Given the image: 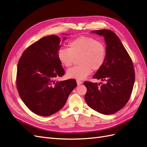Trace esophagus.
<instances>
[{"label": "esophagus", "mask_w": 147, "mask_h": 147, "mask_svg": "<svg viewBox=\"0 0 147 147\" xmlns=\"http://www.w3.org/2000/svg\"><path fill=\"white\" fill-rule=\"evenodd\" d=\"M76 82H77L78 85H81V84H82V81H80V80H76Z\"/></svg>", "instance_id": "esophagus-1"}]
</instances>
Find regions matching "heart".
<instances>
[{"mask_svg":"<svg viewBox=\"0 0 147 147\" xmlns=\"http://www.w3.org/2000/svg\"><path fill=\"white\" fill-rule=\"evenodd\" d=\"M68 48H61L57 51L59 61L66 67H69L78 59V66L68 69L69 78L84 79L91 70L96 71L104 65L107 51L104 44L93 37L80 36L68 42Z\"/></svg>","mask_w":147,"mask_h":147,"instance_id":"b5f03b06","label":"heart"}]
</instances>
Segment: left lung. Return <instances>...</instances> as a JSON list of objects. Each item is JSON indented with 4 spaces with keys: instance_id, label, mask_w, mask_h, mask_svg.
Segmentation results:
<instances>
[{
    "instance_id": "obj_1",
    "label": "left lung",
    "mask_w": 147,
    "mask_h": 147,
    "mask_svg": "<svg viewBox=\"0 0 147 147\" xmlns=\"http://www.w3.org/2000/svg\"><path fill=\"white\" fill-rule=\"evenodd\" d=\"M92 32L104 36L106 42L105 63L93 76L105 83L99 86L97 83L84 82L87 89L85 100L94 110L103 115H112L121 110L131 96L135 79L133 63L113 31L100 30Z\"/></svg>"
}]
</instances>
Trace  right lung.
I'll list each match as a JSON object with an SVG mask.
<instances>
[{
  "mask_svg": "<svg viewBox=\"0 0 147 147\" xmlns=\"http://www.w3.org/2000/svg\"><path fill=\"white\" fill-rule=\"evenodd\" d=\"M60 42L55 35L42 37L26 49L18 62L16 86L19 96L37 115L49 116L61 110L77 85L73 79L56 81L65 74L57 57Z\"/></svg>",
  "mask_w": 147,
  "mask_h": 147,
  "instance_id": "right-lung-1",
  "label": "right lung"
}]
</instances>
